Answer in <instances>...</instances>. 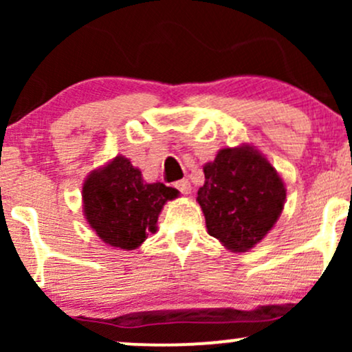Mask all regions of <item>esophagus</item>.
Returning <instances> with one entry per match:
<instances>
[{
    "label": "esophagus",
    "instance_id": "esophagus-1",
    "mask_svg": "<svg viewBox=\"0 0 352 352\" xmlns=\"http://www.w3.org/2000/svg\"><path fill=\"white\" fill-rule=\"evenodd\" d=\"M175 187L180 193H184V195H188V193L192 192V185H190V182L187 179H182L179 182H175Z\"/></svg>",
    "mask_w": 352,
    "mask_h": 352
}]
</instances>
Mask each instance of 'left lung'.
Returning <instances> with one entry per match:
<instances>
[{
	"label": "left lung",
	"mask_w": 352,
	"mask_h": 352,
	"mask_svg": "<svg viewBox=\"0 0 352 352\" xmlns=\"http://www.w3.org/2000/svg\"><path fill=\"white\" fill-rule=\"evenodd\" d=\"M205 184L197 201L208 235L243 253L260 243L280 218L286 188L272 164L252 145L221 148L204 165Z\"/></svg>",
	"instance_id": "1"
}]
</instances>
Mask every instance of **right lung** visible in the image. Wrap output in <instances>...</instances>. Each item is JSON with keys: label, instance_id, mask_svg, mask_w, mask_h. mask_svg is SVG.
<instances>
[{"label": "right lung", "instance_id": "obj_1", "mask_svg": "<svg viewBox=\"0 0 352 352\" xmlns=\"http://www.w3.org/2000/svg\"><path fill=\"white\" fill-rule=\"evenodd\" d=\"M179 190L155 182L147 184L142 172L124 155L92 170L82 185V210L89 227L104 243L135 250L157 232V220Z\"/></svg>", "mask_w": 352, "mask_h": 352}]
</instances>
